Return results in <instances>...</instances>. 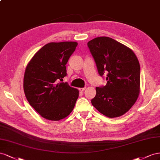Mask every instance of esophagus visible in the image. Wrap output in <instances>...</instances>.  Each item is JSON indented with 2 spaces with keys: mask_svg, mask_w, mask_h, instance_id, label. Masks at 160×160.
I'll list each match as a JSON object with an SVG mask.
<instances>
[{
  "mask_svg": "<svg viewBox=\"0 0 160 160\" xmlns=\"http://www.w3.org/2000/svg\"><path fill=\"white\" fill-rule=\"evenodd\" d=\"M86 89V88H79V90L80 91V92H83V91H84Z\"/></svg>",
  "mask_w": 160,
  "mask_h": 160,
  "instance_id": "34e87169",
  "label": "esophagus"
}]
</instances>
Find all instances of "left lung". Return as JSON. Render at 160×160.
<instances>
[{"mask_svg":"<svg viewBox=\"0 0 160 160\" xmlns=\"http://www.w3.org/2000/svg\"><path fill=\"white\" fill-rule=\"evenodd\" d=\"M98 74L107 76V83L97 87L91 102L109 118L121 117L133 106L140 92V65L133 50L108 37L88 42Z\"/></svg>","mask_w":160,"mask_h":160,"instance_id":"8db88e82","label":"left lung"}]
</instances>
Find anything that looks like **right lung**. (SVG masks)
<instances>
[{"instance_id": "1", "label": "right lung", "mask_w": 160, "mask_h": 160, "mask_svg": "<svg viewBox=\"0 0 160 160\" xmlns=\"http://www.w3.org/2000/svg\"><path fill=\"white\" fill-rule=\"evenodd\" d=\"M77 45L75 42L49 43L36 52L26 67L25 97L45 119L60 121L74 108L78 90L60 81L67 74L66 64Z\"/></svg>"}]
</instances>
